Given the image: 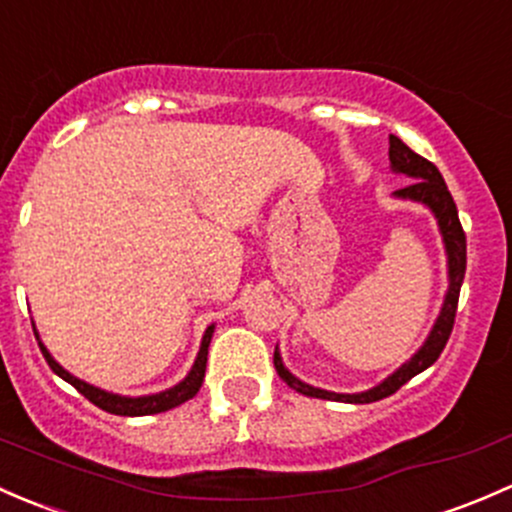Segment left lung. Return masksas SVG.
<instances>
[{
  "instance_id": "obj_1",
  "label": "left lung",
  "mask_w": 512,
  "mask_h": 512,
  "mask_svg": "<svg viewBox=\"0 0 512 512\" xmlns=\"http://www.w3.org/2000/svg\"><path fill=\"white\" fill-rule=\"evenodd\" d=\"M389 165H392V172H397V175H407L409 179H414V182L407 184L404 189H397L394 197L424 204V207L431 209V214H434L436 221H439L441 239H444V246H446V258H449V291H446L444 305H441L439 318H436L434 328H431V333L426 337L424 345H421L397 372H392L384 382H379L377 387L367 389V392L337 394V392H328V389L310 387V384L300 382L295 374L286 370V365H283L281 360V352H278L276 347V352H273V365H276L278 377H281L288 387L295 389V392L305 394V397H318V399H330V402H347V404L379 402V399L397 392L402 384H407L409 379L416 377V374L424 372L426 367L434 365V362L439 360L441 352H444L446 342H449L453 320H456L458 293H461L463 276H466V234H463V226L461 221H458L456 202H453L449 187H446L444 177H441V172L436 170L434 162L424 160V157L416 155L414 150H409L397 135H389Z\"/></svg>"
}]
</instances>
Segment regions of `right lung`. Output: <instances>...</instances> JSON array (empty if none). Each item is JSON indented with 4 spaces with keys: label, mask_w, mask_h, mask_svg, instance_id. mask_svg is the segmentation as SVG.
Listing matches in <instances>:
<instances>
[{
    "label": "right lung",
    "mask_w": 512,
    "mask_h": 512,
    "mask_svg": "<svg viewBox=\"0 0 512 512\" xmlns=\"http://www.w3.org/2000/svg\"><path fill=\"white\" fill-rule=\"evenodd\" d=\"M34 335L36 340H39V333H36V330ZM212 335H214V325H209V328L204 330L197 360H194L192 370H189V374L182 379V382L175 384V387L165 389V392L145 394V397H123V394H113V392H105V389L100 387H93V384L83 382V379L73 377L71 372L63 370L59 362L51 357V352L46 350L41 340H39V347L41 352H44L51 370L59 374L61 379H66L68 384H73V387H76L88 402L96 404L98 409H103V412L108 414H118V416H147V414H160V412H167V409H175L179 404L189 402V399L199 392V387H202L204 382V372H207V355H209V342H212Z\"/></svg>",
    "instance_id": "right-lung-1"
}]
</instances>
